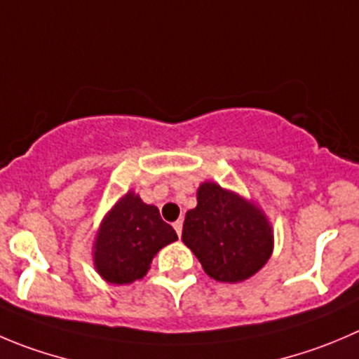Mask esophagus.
Wrapping results in <instances>:
<instances>
[{
    "instance_id": "1",
    "label": "esophagus",
    "mask_w": 359,
    "mask_h": 359,
    "mask_svg": "<svg viewBox=\"0 0 359 359\" xmlns=\"http://www.w3.org/2000/svg\"><path fill=\"white\" fill-rule=\"evenodd\" d=\"M172 227H174V231H176V233H177V236H182V231H183V222H182V220L174 222V224H172Z\"/></svg>"
}]
</instances>
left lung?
<instances>
[{
  "label": "left lung",
  "mask_w": 359,
  "mask_h": 359,
  "mask_svg": "<svg viewBox=\"0 0 359 359\" xmlns=\"http://www.w3.org/2000/svg\"><path fill=\"white\" fill-rule=\"evenodd\" d=\"M182 240L211 278L229 284L255 275L273 252L271 224L262 210L215 182L201 183Z\"/></svg>",
  "instance_id": "left-lung-1"
}]
</instances>
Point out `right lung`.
<instances>
[{"label": "right lung", "mask_w": 359, "mask_h": 359, "mask_svg": "<svg viewBox=\"0 0 359 359\" xmlns=\"http://www.w3.org/2000/svg\"><path fill=\"white\" fill-rule=\"evenodd\" d=\"M176 240L158 208L130 190L102 220L93 245L95 269L109 284H132L148 273L156 252Z\"/></svg>", "instance_id": "1"}]
</instances>
